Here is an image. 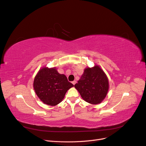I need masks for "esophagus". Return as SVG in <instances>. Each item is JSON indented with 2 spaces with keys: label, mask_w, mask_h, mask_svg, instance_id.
Instances as JSON below:
<instances>
[{
  "label": "esophagus",
  "mask_w": 146,
  "mask_h": 146,
  "mask_svg": "<svg viewBox=\"0 0 146 146\" xmlns=\"http://www.w3.org/2000/svg\"><path fill=\"white\" fill-rule=\"evenodd\" d=\"M72 83L73 84V85H75V84H76V80H74V81H72Z\"/></svg>",
  "instance_id": "34e87169"
}]
</instances>
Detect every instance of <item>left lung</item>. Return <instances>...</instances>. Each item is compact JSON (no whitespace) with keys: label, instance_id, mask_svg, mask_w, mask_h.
<instances>
[{"label":"left lung","instance_id":"1","mask_svg":"<svg viewBox=\"0 0 146 146\" xmlns=\"http://www.w3.org/2000/svg\"><path fill=\"white\" fill-rule=\"evenodd\" d=\"M82 99L91 104H99L105 98L109 89L107 75L99 66L86 68L74 85Z\"/></svg>","mask_w":146,"mask_h":146}]
</instances>
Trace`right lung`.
Wrapping results in <instances>:
<instances>
[{
    "label": "right lung",
    "instance_id": "1",
    "mask_svg": "<svg viewBox=\"0 0 146 146\" xmlns=\"http://www.w3.org/2000/svg\"><path fill=\"white\" fill-rule=\"evenodd\" d=\"M74 86L64 74H60L55 68H42L39 70L33 82L36 95L44 104L55 106L60 104L66 92Z\"/></svg>",
    "mask_w": 146,
    "mask_h": 146
}]
</instances>
